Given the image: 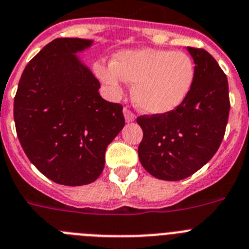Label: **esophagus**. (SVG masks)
<instances>
[{"label":"esophagus","instance_id":"34e87169","mask_svg":"<svg viewBox=\"0 0 249 249\" xmlns=\"http://www.w3.org/2000/svg\"><path fill=\"white\" fill-rule=\"evenodd\" d=\"M124 116L125 120L128 121V123H131V121L135 120V114L129 107H124Z\"/></svg>","mask_w":249,"mask_h":249}]
</instances>
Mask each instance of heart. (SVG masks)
<instances>
[{"instance_id": "obj_1", "label": "heart", "mask_w": 249, "mask_h": 249, "mask_svg": "<svg viewBox=\"0 0 249 249\" xmlns=\"http://www.w3.org/2000/svg\"><path fill=\"white\" fill-rule=\"evenodd\" d=\"M95 72L114 95L124 82L134 83L133 100L149 114H166L178 107L195 81V64L183 52L144 48L124 50L114 62L97 63Z\"/></svg>"}]
</instances>
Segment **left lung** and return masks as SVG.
Returning <instances> with one entry per match:
<instances>
[{"mask_svg":"<svg viewBox=\"0 0 249 249\" xmlns=\"http://www.w3.org/2000/svg\"><path fill=\"white\" fill-rule=\"evenodd\" d=\"M195 62V81L187 99L173 111L141 115L138 154L144 170L166 181H179L205 166L220 147L229 116L228 79L202 48H187Z\"/></svg>","mask_w":249,"mask_h":249,"instance_id":"1","label":"left lung"}]
</instances>
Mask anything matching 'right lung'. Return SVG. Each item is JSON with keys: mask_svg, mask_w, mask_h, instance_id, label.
<instances>
[{"mask_svg": "<svg viewBox=\"0 0 249 249\" xmlns=\"http://www.w3.org/2000/svg\"><path fill=\"white\" fill-rule=\"evenodd\" d=\"M92 41L59 37L25 67L14 100L18 138L44 176L66 186L93 182L106 148L124 128L120 104L100 96V82L74 53Z\"/></svg>", "mask_w": 249, "mask_h": 249, "instance_id": "obj_1", "label": "right lung"}]
</instances>
